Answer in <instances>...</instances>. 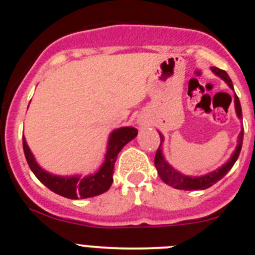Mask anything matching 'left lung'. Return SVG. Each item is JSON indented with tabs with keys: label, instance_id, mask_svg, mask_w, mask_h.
I'll list each match as a JSON object with an SVG mask.
<instances>
[{
	"label": "left lung",
	"instance_id": "left-lung-1",
	"mask_svg": "<svg viewBox=\"0 0 255 255\" xmlns=\"http://www.w3.org/2000/svg\"><path fill=\"white\" fill-rule=\"evenodd\" d=\"M211 70L220 77L221 79H224L227 82V84L229 85L232 89H234L233 87V83L230 80L229 75L227 74V71L221 70V69L215 68L213 66ZM234 103H235V111H237V116L239 117L240 120H243L242 116V107H240V102L239 98L237 97V94L234 95ZM243 135H244V130L242 129V132L239 133V138H238V146L235 148L234 153L232 154L230 157V160L228 161L225 165H223L221 167H219L218 170L213 171V172L208 173V175L204 176H199V177H191V176H185L182 173H180L178 171H176L175 168L171 167L167 162H166L165 157L162 154V149H161V146H162L163 142V137L162 134H160L161 137V143L158 149L156 152V156H154V166L157 168V172L160 175V177L162 178V181L165 184L170 185V186L175 187V189H180V190H205L208 187L213 186L214 184L221 180V178L224 177L232 167L234 166L235 161L238 160V157H239L240 149H242V144H243Z\"/></svg>",
	"mask_w": 255,
	"mask_h": 255
}]
</instances>
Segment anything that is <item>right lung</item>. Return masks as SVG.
<instances>
[{
    "label": "right lung",
    "instance_id": "right-lung-1",
    "mask_svg": "<svg viewBox=\"0 0 255 255\" xmlns=\"http://www.w3.org/2000/svg\"><path fill=\"white\" fill-rule=\"evenodd\" d=\"M137 133H138L137 129L133 127H122L114 129L109 135L103 165L101 166L98 172H95L94 175L85 176V177H80V176H65L64 177V176L51 175L37 165L23 135L22 146L26 161H27L31 171L47 189L60 196L68 197V199H87V197L97 196V195L108 191L113 182V170L117 156L128 142L134 138Z\"/></svg>",
    "mask_w": 255,
    "mask_h": 255
}]
</instances>
